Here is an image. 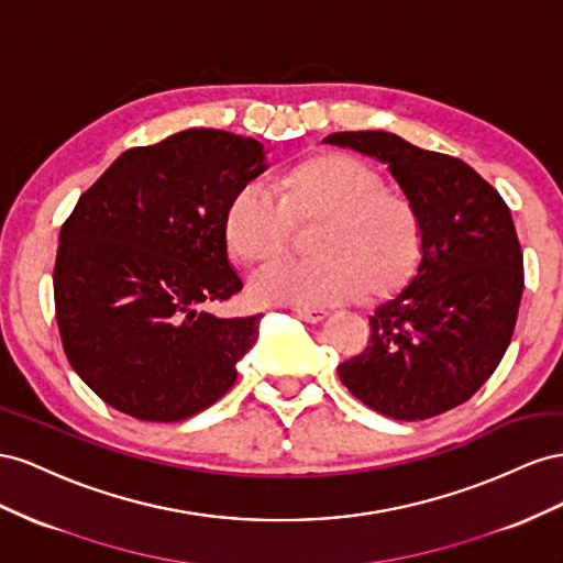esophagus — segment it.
I'll return each instance as SVG.
<instances>
[{"mask_svg":"<svg viewBox=\"0 0 563 563\" xmlns=\"http://www.w3.org/2000/svg\"><path fill=\"white\" fill-rule=\"evenodd\" d=\"M297 316L307 323H323L330 313L325 309H297Z\"/></svg>","mask_w":563,"mask_h":563,"instance_id":"obj_1","label":"esophagus"}]
</instances>
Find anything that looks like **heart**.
<instances>
[{"label":"heart","instance_id":"obj_1","mask_svg":"<svg viewBox=\"0 0 563 563\" xmlns=\"http://www.w3.org/2000/svg\"><path fill=\"white\" fill-rule=\"evenodd\" d=\"M273 200L260 186L235 188L221 212V238L245 266L273 264L299 223L318 221L311 262L278 264L252 280L260 303L328 307L365 295L389 299L417 276L424 227L417 207L387 188L382 172L349 153H316L273 176Z\"/></svg>","mask_w":563,"mask_h":563}]
</instances>
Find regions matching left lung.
I'll list each match as a JSON object with an SVG mask.
<instances>
[{
	"instance_id": "8db88e82",
	"label": "left lung",
	"mask_w": 563,
	"mask_h": 563,
	"mask_svg": "<svg viewBox=\"0 0 563 563\" xmlns=\"http://www.w3.org/2000/svg\"><path fill=\"white\" fill-rule=\"evenodd\" d=\"M323 143L389 165L424 227L412 283L371 316V344L336 373L367 408L429 420L470 400L500 365L523 292V254L509 207L453 155L389 132H336Z\"/></svg>"
}]
</instances>
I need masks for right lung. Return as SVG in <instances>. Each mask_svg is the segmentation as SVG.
Instances as JSON below:
<instances>
[{"mask_svg":"<svg viewBox=\"0 0 563 563\" xmlns=\"http://www.w3.org/2000/svg\"><path fill=\"white\" fill-rule=\"evenodd\" d=\"M266 167L260 141L186 130L122 153L77 200L58 235L56 320L73 371L108 406L179 422L233 387L262 316L200 307L243 290L221 212Z\"/></svg>","mask_w":563,"mask_h":563,"instance_id":"right-lung-1","label":"right lung"}]
</instances>
